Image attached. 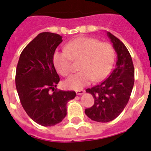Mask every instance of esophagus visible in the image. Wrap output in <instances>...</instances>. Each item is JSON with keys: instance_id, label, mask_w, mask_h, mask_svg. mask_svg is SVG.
<instances>
[{"instance_id": "esophagus-1", "label": "esophagus", "mask_w": 151, "mask_h": 151, "mask_svg": "<svg viewBox=\"0 0 151 151\" xmlns=\"http://www.w3.org/2000/svg\"><path fill=\"white\" fill-rule=\"evenodd\" d=\"M84 90H77V91H76V93L77 94V95H82V94L84 93Z\"/></svg>"}]
</instances>
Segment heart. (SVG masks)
Segmentation results:
<instances>
[{
    "label": "heart",
    "mask_w": 151,
    "mask_h": 151,
    "mask_svg": "<svg viewBox=\"0 0 151 151\" xmlns=\"http://www.w3.org/2000/svg\"><path fill=\"white\" fill-rule=\"evenodd\" d=\"M66 51H56L53 61L57 71L63 77L73 71V62L79 61L81 71L65 81L70 90H80L92 81H103L108 76L115 61V50L111 44L91 37H79L67 44Z\"/></svg>",
    "instance_id": "heart-1"
}]
</instances>
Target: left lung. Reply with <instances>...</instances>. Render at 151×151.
Instances as JSON below:
<instances>
[{"label": "left lung", "mask_w": 151, "mask_h": 151, "mask_svg": "<svg viewBox=\"0 0 151 151\" xmlns=\"http://www.w3.org/2000/svg\"><path fill=\"white\" fill-rule=\"evenodd\" d=\"M117 53L115 68L100 84L88 88L86 93L94 99L92 107L85 109L93 121L109 122L117 118L126 106L134 82V68L131 55L122 42L107 32Z\"/></svg>", "instance_id": "left-lung-1"}]
</instances>
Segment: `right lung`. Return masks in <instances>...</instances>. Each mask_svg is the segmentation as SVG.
Listing matches in <instances>:
<instances>
[{"instance_id": "obj_1", "label": "right lung", "mask_w": 151, "mask_h": 151, "mask_svg": "<svg viewBox=\"0 0 151 151\" xmlns=\"http://www.w3.org/2000/svg\"><path fill=\"white\" fill-rule=\"evenodd\" d=\"M62 41L58 34L39 33L20 54L16 70V88L22 106L34 122L42 126L61 122L67 115V103L76 96L74 91L55 89L60 78L53 56Z\"/></svg>"}]
</instances>
